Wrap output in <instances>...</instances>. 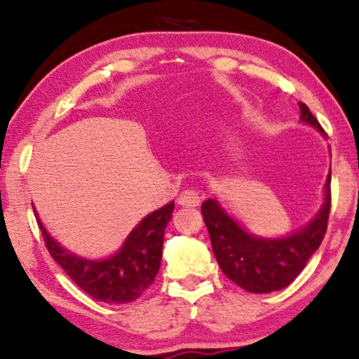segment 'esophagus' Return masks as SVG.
Returning a JSON list of instances; mask_svg holds the SVG:
<instances>
[{"instance_id":"esophagus-1","label":"esophagus","mask_w":359,"mask_h":359,"mask_svg":"<svg viewBox=\"0 0 359 359\" xmlns=\"http://www.w3.org/2000/svg\"><path fill=\"white\" fill-rule=\"evenodd\" d=\"M199 203H201V196L193 189L183 191L178 198V204L184 205V208H196V205H199Z\"/></svg>"}]
</instances>
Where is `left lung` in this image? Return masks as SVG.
Wrapping results in <instances>:
<instances>
[{
  "instance_id": "obj_1",
  "label": "left lung",
  "mask_w": 359,
  "mask_h": 359,
  "mask_svg": "<svg viewBox=\"0 0 359 359\" xmlns=\"http://www.w3.org/2000/svg\"><path fill=\"white\" fill-rule=\"evenodd\" d=\"M301 121L325 137V130L304 102ZM330 180L327 176L325 199L318 212L301 230L281 238H263L248 233L222 209L217 199H208L201 205L205 227L209 230L212 252L220 269L230 281L245 291L264 294L289 286L306 268L309 258L320 247L327 232L330 214Z\"/></svg>"
}]
</instances>
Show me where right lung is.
Wrapping results in <instances>:
<instances>
[{
    "label": "right lung",
    "instance_id": "add662e5",
    "mask_svg": "<svg viewBox=\"0 0 359 359\" xmlns=\"http://www.w3.org/2000/svg\"><path fill=\"white\" fill-rule=\"evenodd\" d=\"M175 203L145 215L122 243L104 259H88L68 252L53 240L37 215L50 257L88 296L106 304H127L139 299L155 281L161 263L163 235Z\"/></svg>",
    "mask_w": 359,
    "mask_h": 359
}]
</instances>
